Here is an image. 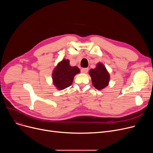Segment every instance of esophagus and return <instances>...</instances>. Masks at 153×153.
Masks as SVG:
<instances>
[{
  "label": "esophagus",
  "instance_id": "34e87169",
  "mask_svg": "<svg viewBox=\"0 0 153 153\" xmlns=\"http://www.w3.org/2000/svg\"><path fill=\"white\" fill-rule=\"evenodd\" d=\"M89 71V69L88 68H82L81 69V72L82 73H87V72Z\"/></svg>",
  "mask_w": 153,
  "mask_h": 153
}]
</instances>
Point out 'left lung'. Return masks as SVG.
I'll return each mask as SVG.
<instances>
[{"label":"left lung","mask_w":153,"mask_h":153,"mask_svg":"<svg viewBox=\"0 0 153 153\" xmlns=\"http://www.w3.org/2000/svg\"><path fill=\"white\" fill-rule=\"evenodd\" d=\"M93 85L98 90H102L106 87L110 81V75L105 67L102 63L99 62L95 69L89 71Z\"/></svg>","instance_id":"left-lung-1"}]
</instances>
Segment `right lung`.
Here are the masks:
<instances>
[{
  "label": "right lung",
  "instance_id": "obj_1",
  "mask_svg": "<svg viewBox=\"0 0 153 153\" xmlns=\"http://www.w3.org/2000/svg\"><path fill=\"white\" fill-rule=\"evenodd\" d=\"M76 66H71L68 59H63L54 68L52 77L54 85L58 90H63L69 87L73 82L74 77L79 73Z\"/></svg>",
  "mask_w": 153,
  "mask_h": 153
}]
</instances>
